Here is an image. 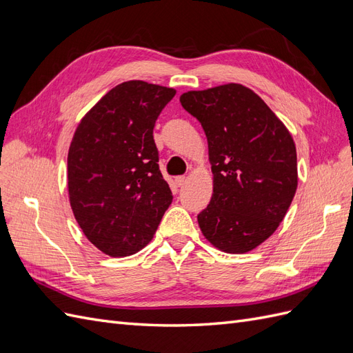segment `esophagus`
<instances>
[{
    "label": "esophagus",
    "instance_id": "esophagus-1",
    "mask_svg": "<svg viewBox=\"0 0 353 353\" xmlns=\"http://www.w3.org/2000/svg\"><path fill=\"white\" fill-rule=\"evenodd\" d=\"M184 183H185V176H176V178H175V184H176L178 187L184 185Z\"/></svg>",
    "mask_w": 353,
    "mask_h": 353
}]
</instances>
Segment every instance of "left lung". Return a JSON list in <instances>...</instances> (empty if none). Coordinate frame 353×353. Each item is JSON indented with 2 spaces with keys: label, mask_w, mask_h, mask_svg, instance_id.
I'll use <instances>...</instances> for the list:
<instances>
[{
  "label": "left lung",
  "mask_w": 353,
  "mask_h": 353,
  "mask_svg": "<svg viewBox=\"0 0 353 353\" xmlns=\"http://www.w3.org/2000/svg\"><path fill=\"white\" fill-rule=\"evenodd\" d=\"M179 101L208 138L213 194L199 213V227L216 249L248 253L272 236L292 205L293 137L259 95L240 83L188 91Z\"/></svg>",
  "instance_id": "1"
}]
</instances>
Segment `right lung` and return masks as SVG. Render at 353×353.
Wrapping results in <instances>:
<instances>
[{"instance_id": "right-lung-1", "label": "right lung", "mask_w": 353, "mask_h": 353, "mask_svg": "<svg viewBox=\"0 0 353 353\" xmlns=\"http://www.w3.org/2000/svg\"><path fill=\"white\" fill-rule=\"evenodd\" d=\"M175 94L144 81L122 82L87 112L73 134L70 208L85 237L112 258L145 248L172 203L157 165L153 128Z\"/></svg>"}]
</instances>
